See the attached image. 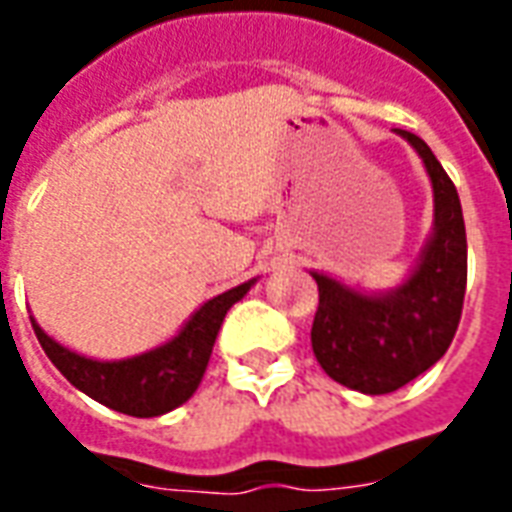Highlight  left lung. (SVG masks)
<instances>
[{
	"mask_svg": "<svg viewBox=\"0 0 512 512\" xmlns=\"http://www.w3.org/2000/svg\"><path fill=\"white\" fill-rule=\"evenodd\" d=\"M417 150L436 197V227L414 274L386 296H365L323 274L312 351L337 384L386 395L422 376L447 354L466 296V227L458 191L417 134L397 128Z\"/></svg>",
	"mask_w": 512,
	"mask_h": 512,
	"instance_id": "8db88e82",
	"label": "left lung"
}]
</instances>
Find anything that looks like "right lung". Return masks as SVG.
<instances>
[{
	"label": "right lung",
	"instance_id": "obj_1",
	"mask_svg": "<svg viewBox=\"0 0 512 512\" xmlns=\"http://www.w3.org/2000/svg\"><path fill=\"white\" fill-rule=\"evenodd\" d=\"M249 288L252 282H244L202 304L172 343L123 362H95L54 343L35 321L32 329L54 367L84 395L128 417H158L197 392L224 315Z\"/></svg>",
	"mask_w": 512,
	"mask_h": 512
}]
</instances>
